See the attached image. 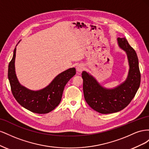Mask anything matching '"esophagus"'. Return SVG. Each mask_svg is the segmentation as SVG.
Wrapping results in <instances>:
<instances>
[{"mask_svg":"<svg viewBox=\"0 0 149 149\" xmlns=\"http://www.w3.org/2000/svg\"><path fill=\"white\" fill-rule=\"evenodd\" d=\"M84 69V66L83 64H79L77 66H76V71L79 73L80 72H82Z\"/></svg>","mask_w":149,"mask_h":149,"instance_id":"obj_1","label":"esophagus"}]
</instances>
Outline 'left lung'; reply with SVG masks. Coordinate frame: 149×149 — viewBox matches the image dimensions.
<instances>
[{"mask_svg":"<svg viewBox=\"0 0 149 149\" xmlns=\"http://www.w3.org/2000/svg\"><path fill=\"white\" fill-rule=\"evenodd\" d=\"M120 48L127 54L129 70L124 82L113 89H108L99 83L93 76L83 71V93L86 101L93 109L101 114L119 112L132 100L141 84V73L136 51L125 38H118Z\"/></svg>","mask_w":149,"mask_h":149,"instance_id":"1","label":"left lung"}]
</instances>
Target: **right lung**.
<instances>
[{
	"mask_svg": "<svg viewBox=\"0 0 149 149\" xmlns=\"http://www.w3.org/2000/svg\"><path fill=\"white\" fill-rule=\"evenodd\" d=\"M16 47L8 68L9 80L13 96L20 104L29 111L37 114H47L59 104L65 85L76 74L74 68L62 72L47 87L38 91H33L20 84L15 74V59Z\"/></svg>",
	"mask_w": 149,
	"mask_h": 149,
	"instance_id": "right-lung-1",
	"label": "right lung"
}]
</instances>
